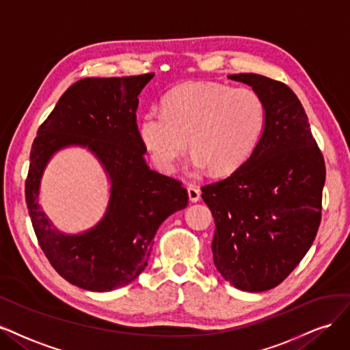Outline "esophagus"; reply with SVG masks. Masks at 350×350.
Here are the masks:
<instances>
[{"mask_svg":"<svg viewBox=\"0 0 350 350\" xmlns=\"http://www.w3.org/2000/svg\"><path fill=\"white\" fill-rule=\"evenodd\" d=\"M187 195H189V200L191 202V204H196V202H199V199H200V190H199V187L190 185L187 187Z\"/></svg>","mask_w":350,"mask_h":350,"instance_id":"esophagus-1","label":"esophagus"}]
</instances>
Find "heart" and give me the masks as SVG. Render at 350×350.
Wrapping results in <instances>:
<instances>
[{
  "instance_id": "b5f03b06",
  "label": "heart",
  "mask_w": 350,
  "mask_h": 350,
  "mask_svg": "<svg viewBox=\"0 0 350 350\" xmlns=\"http://www.w3.org/2000/svg\"><path fill=\"white\" fill-rule=\"evenodd\" d=\"M266 123L262 97L250 88L193 81L168 92L163 109L146 110L139 137L163 173H173L189 146L198 170H237L253 154Z\"/></svg>"
}]
</instances>
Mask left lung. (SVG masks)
<instances>
[{
    "label": "left lung",
    "instance_id": "obj_1",
    "mask_svg": "<svg viewBox=\"0 0 350 350\" xmlns=\"http://www.w3.org/2000/svg\"><path fill=\"white\" fill-rule=\"evenodd\" d=\"M262 97L266 123L253 154L225 180L202 187L215 219L213 263L241 291L279 285L307 254L321 221L325 165L301 101L284 83L232 74Z\"/></svg>",
    "mask_w": 350,
    "mask_h": 350
}]
</instances>
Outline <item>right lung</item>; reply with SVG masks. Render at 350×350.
<instances>
[{
  "instance_id": "add662e5",
  "label": "right lung",
  "mask_w": 350,
  "mask_h": 350,
  "mask_svg": "<svg viewBox=\"0 0 350 350\" xmlns=\"http://www.w3.org/2000/svg\"><path fill=\"white\" fill-rule=\"evenodd\" d=\"M154 74L84 78L61 96L30 151L26 204L44 256L70 284L94 292L129 285L148 265L160 225L187 206L177 180L146 165L137 125L138 96ZM80 146L104 167L109 204L94 228L77 234L56 229L38 205L40 183L58 150Z\"/></svg>"
}]
</instances>
